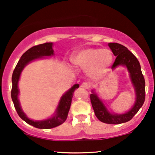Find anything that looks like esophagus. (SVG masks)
<instances>
[{"instance_id":"esophagus-1","label":"esophagus","mask_w":155,"mask_h":155,"mask_svg":"<svg viewBox=\"0 0 155 155\" xmlns=\"http://www.w3.org/2000/svg\"><path fill=\"white\" fill-rule=\"evenodd\" d=\"M81 87L84 88V89H88V88H90V84L87 82H83L82 84H81Z\"/></svg>"}]
</instances>
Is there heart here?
<instances>
[{
    "label": "heart",
    "mask_w": 155,
    "mask_h": 155,
    "mask_svg": "<svg viewBox=\"0 0 155 155\" xmlns=\"http://www.w3.org/2000/svg\"><path fill=\"white\" fill-rule=\"evenodd\" d=\"M71 61L78 67L87 68L92 78L99 79L107 72L113 62V54L108 49L85 48L74 54Z\"/></svg>",
    "instance_id": "heart-1"
}]
</instances>
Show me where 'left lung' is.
<instances>
[{"label": "left lung", "instance_id": "1", "mask_svg": "<svg viewBox=\"0 0 155 155\" xmlns=\"http://www.w3.org/2000/svg\"><path fill=\"white\" fill-rule=\"evenodd\" d=\"M109 47L116 57L112 65V69L118 66H125L130 73V77L135 91L136 100L130 111L124 114L111 113L108 111L103 101L97 96L94 91H92L91 101L97 118L101 122L109 124H120L129 121L138 112L145 101V79L142 74L140 64L135 56L124 45L116 42H110Z\"/></svg>", "mask_w": 155, "mask_h": 155}]
</instances>
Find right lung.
Returning <instances> with one entry per match:
<instances>
[{
	"mask_svg": "<svg viewBox=\"0 0 155 155\" xmlns=\"http://www.w3.org/2000/svg\"><path fill=\"white\" fill-rule=\"evenodd\" d=\"M52 46V42H45V43L35 45L26 51L18 61L13 71L12 77V87L11 91L12 99L14 103L15 108L18 115L29 125L38 129H45V130L58 127L65 121L70 107H71L74 92L76 88L79 87V85L78 84H74L62 96L53 117L43 120H33L26 116L20 107L19 100H18V94H19L18 81H19L22 71L24 68L25 66L27 65L29 62L35 59L42 58L43 57H50V56L54 55V53Z\"/></svg>",
	"mask_w": 155,
	"mask_h": 155,
	"instance_id": "obj_1",
	"label": "right lung"
}]
</instances>
